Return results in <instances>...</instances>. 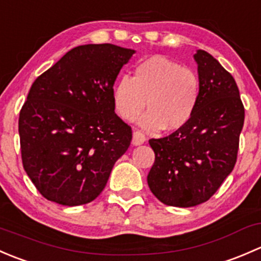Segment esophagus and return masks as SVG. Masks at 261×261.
<instances>
[{
  "mask_svg": "<svg viewBox=\"0 0 261 261\" xmlns=\"http://www.w3.org/2000/svg\"><path fill=\"white\" fill-rule=\"evenodd\" d=\"M146 138L145 135H144L143 133H140V131H134L133 134V145L138 146V145H141V144L145 143Z\"/></svg>",
  "mask_w": 261,
  "mask_h": 261,
  "instance_id": "obj_1",
  "label": "esophagus"
}]
</instances>
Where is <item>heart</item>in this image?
<instances>
[{
  "mask_svg": "<svg viewBox=\"0 0 261 261\" xmlns=\"http://www.w3.org/2000/svg\"><path fill=\"white\" fill-rule=\"evenodd\" d=\"M198 75L163 55L143 59L134 68L133 78L122 75L114 87L117 115L134 121L146 109L140 125L147 131L173 133L183 128L198 106Z\"/></svg>",
  "mask_w": 261,
  "mask_h": 261,
  "instance_id": "heart-1",
  "label": "heart"
}]
</instances>
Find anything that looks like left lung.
Here are the masks:
<instances>
[{"mask_svg":"<svg viewBox=\"0 0 261 261\" xmlns=\"http://www.w3.org/2000/svg\"><path fill=\"white\" fill-rule=\"evenodd\" d=\"M201 84L198 106L180 130L150 139L155 162L147 184L168 206L193 207L208 201L232 172L245 110L232 75L204 50H197Z\"/></svg>","mask_w":261,"mask_h":261,"instance_id":"8db88e82","label":"left lung"}]
</instances>
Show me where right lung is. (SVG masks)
<instances>
[{"instance_id":"1","label":"right lung","mask_w":261,"mask_h":261,"mask_svg":"<svg viewBox=\"0 0 261 261\" xmlns=\"http://www.w3.org/2000/svg\"><path fill=\"white\" fill-rule=\"evenodd\" d=\"M135 50L73 48L39 75L18 117L21 158L41 196L63 206L96 199L133 131L115 114L114 84Z\"/></svg>"}]
</instances>
